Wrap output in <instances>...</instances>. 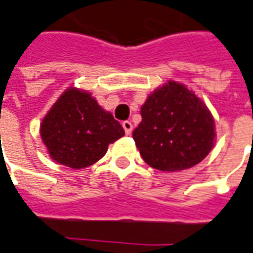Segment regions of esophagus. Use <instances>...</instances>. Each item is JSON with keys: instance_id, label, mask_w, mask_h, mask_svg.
<instances>
[{"instance_id": "esophagus-1", "label": "esophagus", "mask_w": 253, "mask_h": 253, "mask_svg": "<svg viewBox=\"0 0 253 253\" xmlns=\"http://www.w3.org/2000/svg\"><path fill=\"white\" fill-rule=\"evenodd\" d=\"M122 126H123V128H125V133H126L127 135H130V134H131V131H133V125H131V122L126 120V122H123V123H122Z\"/></svg>"}]
</instances>
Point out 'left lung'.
Wrapping results in <instances>:
<instances>
[{
  "label": "left lung",
  "mask_w": 253,
  "mask_h": 253,
  "mask_svg": "<svg viewBox=\"0 0 253 253\" xmlns=\"http://www.w3.org/2000/svg\"><path fill=\"white\" fill-rule=\"evenodd\" d=\"M133 138L142 159L162 171L190 169L212 151L216 131L206 104L184 84L169 80L141 106Z\"/></svg>",
  "instance_id": "1"
}]
</instances>
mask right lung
Listing matches in <instances>:
<instances>
[{"label":"right lung","mask_w":253,"mask_h":253,"mask_svg":"<svg viewBox=\"0 0 253 253\" xmlns=\"http://www.w3.org/2000/svg\"><path fill=\"white\" fill-rule=\"evenodd\" d=\"M40 135L51 159L83 169L98 162L125 130L88 91L69 87L41 120Z\"/></svg>","instance_id":"1"}]
</instances>
